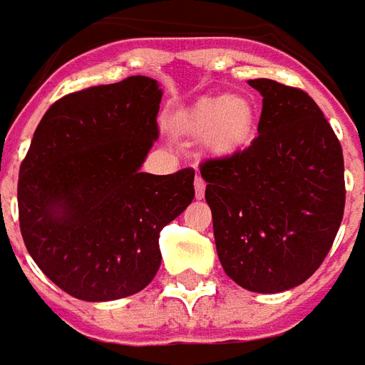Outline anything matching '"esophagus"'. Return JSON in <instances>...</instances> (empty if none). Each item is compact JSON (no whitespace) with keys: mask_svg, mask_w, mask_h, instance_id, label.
I'll return each instance as SVG.
<instances>
[{"mask_svg":"<svg viewBox=\"0 0 365 365\" xmlns=\"http://www.w3.org/2000/svg\"><path fill=\"white\" fill-rule=\"evenodd\" d=\"M193 187H195V197H197V199H201L203 195H205L207 183H205V180L201 178V175H197V178H195V182H193Z\"/></svg>","mask_w":365,"mask_h":365,"instance_id":"esophagus-1","label":"esophagus"}]
</instances>
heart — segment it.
Listing matches in <instances>:
<instances>
[{
  "instance_id": "heart-1",
  "label": "heart",
  "mask_w": 365,
  "mask_h": 365,
  "mask_svg": "<svg viewBox=\"0 0 365 365\" xmlns=\"http://www.w3.org/2000/svg\"><path fill=\"white\" fill-rule=\"evenodd\" d=\"M256 111L246 97L209 96L199 99L182 120V133L193 138H207L215 154H232L252 136Z\"/></svg>"
}]
</instances>
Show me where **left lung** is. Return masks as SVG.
Wrapping results in <instances>:
<instances>
[{
  "mask_svg": "<svg viewBox=\"0 0 365 365\" xmlns=\"http://www.w3.org/2000/svg\"><path fill=\"white\" fill-rule=\"evenodd\" d=\"M248 83L264 97L258 136L199 172L227 275L248 291L279 293L309 279L336 238L344 156L307 91L268 78Z\"/></svg>",
  "mask_w": 365,
  "mask_h": 365,
  "instance_id": "obj_1",
  "label": "left lung"
}]
</instances>
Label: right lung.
<instances>
[{
    "instance_id": "obj_1",
    "label": "right lung",
    "mask_w": 365,
    "mask_h": 365,
    "mask_svg": "<svg viewBox=\"0 0 365 365\" xmlns=\"http://www.w3.org/2000/svg\"><path fill=\"white\" fill-rule=\"evenodd\" d=\"M162 91L146 76L60 97L38 123L17 182L21 237L72 297L113 301L160 268V230L195 195L191 168L140 172L158 138Z\"/></svg>"
}]
</instances>
